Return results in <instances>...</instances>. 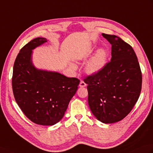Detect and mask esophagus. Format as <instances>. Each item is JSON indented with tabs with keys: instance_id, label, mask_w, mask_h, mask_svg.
I'll return each mask as SVG.
<instances>
[{
	"instance_id": "esophagus-1",
	"label": "esophagus",
	"mask_w": 153,
	"mask_h": 153,
	"mask_svg": "<svg viewBox=\"0 0 153 153\" xmlns=\"http://www.w3.org/2000/svg\"><path fill=\"white\" fill-rule=\"evenodd\" d=\"M87 86V84L85 83L83 81H81V82L79 83V87H86Z\"/></svg>"
}]
</instances>
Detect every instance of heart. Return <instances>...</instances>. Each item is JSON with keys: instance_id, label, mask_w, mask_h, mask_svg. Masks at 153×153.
<instances>
[{"instance_id": "obj_1", "label": "heart", "mask_w": 153, "mask_h": 153, "mask_svg": "<svg viewBox=\"0 0 153 153\" xmlns=\"http://www.w3.org/2000/svg\"><path fill=\"white\" fill-rule=\"evenodd\" d=\"M108 54L106 49L100 48L98 49L93 56L88 60L85 66V71L88 74H97L104 68L108 62ZM73 69H76V65H72Z\"/></svg>"}]
</instances>
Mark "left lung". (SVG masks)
I'll return each mask as SVG.
<instances>
[{
    "mask_svg": "<svg viewBox=\"0 0 153 153\" xmlns=\"http://www.w3.org/2000/svg\"><path fill=\"white\" fill-rule=\"evenodd\" d=\"M111 44V61L84 79L93 114L103 123L120 121L132 111L140 95L142 75L132 46L115 35L102 34Z\"/></svg>",
    "mask_w": 153,
    "mask_h": 153,
    "instance_id": "left-lung-1",
    "label": "left lung"
}]
</instances>
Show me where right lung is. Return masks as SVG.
<instances>
[{
	"instance_id": "add662e5",
	"label": "right lung",
	"mask_w": 153,
	"mask_h": 153,
	"mask_svg": "<svg viewBox=\"0 0 153 153\" xmlns=\"http://www.w3.org/2000/svg\"><path fill=\"white\" fill-rule=\"evenodd\" d=\"M46 42L38 37L21 49L13 65L12 83L15 100L27 118L37 125L51 126L62 119L80 81L35 68L33 49Z\"/></svg>"
}]
</instances>
